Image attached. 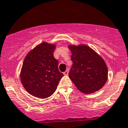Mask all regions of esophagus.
Wrapping results in <instances>:
<instances>
[{"label": "esophagus", "instance_id": "34e87169", "mask_svg": "<svg viewBox=\"0 0 128 128\" xmlns=\"http://www.w3.org/2000/svg\"><path fill=\"white\" fill-rule=\"evenodd\" d=\"M63 74H64V75H68V70H65V71L63 72Z\"/></svg>", "mask_w": 128, "mask_h": 128}]
</instances>
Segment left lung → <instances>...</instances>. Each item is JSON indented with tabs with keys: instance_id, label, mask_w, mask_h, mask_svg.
<instances>
[{
	"instance_id": "left-lung-1",
	"label": "left lung",
	"mask_w": 128,
	"mask_h": 128,
	"mask_svg": "<svg viewBox=\"0 0 128 128\" xmlns=\"http://www.w3.org/2000/svg\"><path fill=\"white\" fill-rule=\"evenodd\" d=\"M72 65L68 76L79 90L91 94L99 90L107 80L108 70L105 62L86 45L69 46Z\"/></svg>"
}]
</instances>
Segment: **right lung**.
<instances>
[{"label": "right lung", "mask_w": 128, "mask_h": 128, "mask_svg": "<svg viewBox=\"0 0 128 128\" xmlns=\"http://www.w3.org/2000/svg\"><path fill=\"white\" fill-rule=\"evenodd\" d=\"M55 48V45L43 42L29 52L24 60L21 81L33 96L42 99L51 96L63 76L54 56Z\"/></svg>", "instance_id": "right-lung-1"}]
</instances>
